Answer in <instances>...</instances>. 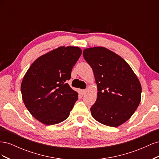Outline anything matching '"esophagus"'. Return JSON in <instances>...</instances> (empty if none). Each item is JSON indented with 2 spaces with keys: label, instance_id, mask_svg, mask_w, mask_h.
Here are the masks:
<instances>
[{
  "label": "esophagus",
  "instance_id": "34e87169",
  "mask_svg": "<svg viewBox=\"0 0 159 159\" xmlns=\"http://www.w3.org/2000/svg\"><path fill=\"white\" fill-rule=\"evenodd\" d=\"M87 92H88V90H87V89L81 90V93H82V95H86V93H87Z\"/></svg>",
  "mask_w": 159,
  "mask_h": 159
}]
</instances>
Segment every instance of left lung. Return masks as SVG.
Instances as JSON below:
<instances>
[{
    "label": "left lung",
    "instance_id": "obj_1",
    "mask_svg": "<svg viewBox=\"0 0 159 159\" xmlns=\"http://www.w3.org/2000/svg\"><path fill=\"white\" fill-rule=\"evenodd\" d=\"M85 60L92 68L98 98L90 108L98 122L116 127L132 116L141 102V85L121 56L103 47L85 49Z\"/></svg>",
    "mask_w": 159,
    "mask_h": 159
}]
</instances>
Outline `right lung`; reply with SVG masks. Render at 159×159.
Instances as JSON below:
<instances>
[{"label":"right lung","mask_w":159,"mask_h":159,"mask_svg":"<svg viewBox=\"0 0 159 159\" xmlns=\"http://www.w3.org/2000/svg\"><path fill=\"white\" fill-rule=\"evenodd\" d=\"M81 54L78 47H60L38 57L24 76L21 84L24 103L41 123L52 125L69 117L78 93L67 81Z\"/></svg>","instance_id":"right-lung-1"}]
</instances>
